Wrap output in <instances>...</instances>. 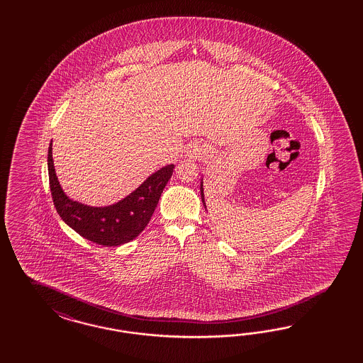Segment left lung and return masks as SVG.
<instances>
[{
    "label": "left lung",
    "instance_id": "left-lung-1",
    "mask_svg": "<svg viewBox=\"0 0 363 363\" xmlns=\"http://www.w3.org/2000/svg\"><path fill=\"white\" fill-rule=\"evenodd\" d=\"M203 182L201 181V199H202V203H203V206H205V209H206V203H205V196H203V185H202Z\"/></svg>",
    "mask_w": 363,
    "mask_h": 363
}]
</instances>
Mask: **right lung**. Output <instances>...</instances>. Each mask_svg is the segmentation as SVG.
Returning <instances> with one entry per match:
<instances>
[{
    "label": "right lung",
    "instance_id": "1",
    "mask_svg": "<svg viewBox=\"0 0 363 363\" xmlns=\"http://www.w3.org/2000/svg\"><path fill=\"white\" fill-rule=\"evenodd\" d=\"M174 165H166L147 177L128 197L109 206H88L66 196L55 176L52 143L48 150L49 185L55 210L74 231L102 246H120L138 237L153 216Z\"/></svg>",
    "mask_w": 363,
    "mask_h": 363
}]
</instances>
